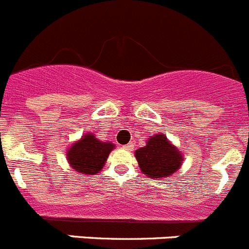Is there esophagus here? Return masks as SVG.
I'll return each mask as SVG.
<instances>
[{
    "label": "esophagus",
    "mask_w": 249,
    "mask_h": 249,
    "mask_svg": "<svg viewBox=\"0 0 249 249\" xmlns=\"http://www.w3.org/2000/svg\"><path fill=\"white\" fill-rule=\"evenodd\" d=\"M123 148L124 149H127V151H133V148H135V143H128V144H126V146H123Z\"/></svg>",
    "instance_id": "esophagus-1"
}]
</instances>
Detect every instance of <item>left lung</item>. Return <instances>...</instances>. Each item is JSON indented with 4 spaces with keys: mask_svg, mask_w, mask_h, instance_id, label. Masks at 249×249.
Here are the masks:
<instances>
[{
    "mask_svg": "<svg viewBox=\"0 0 249 249\" xmlns=\"http://www.w3.org/2000/svg\"><path fill=\"white\" fill-rule=\"evenodd\" d=\"M136 158L143 175L151 178L168 177L182 163L181 152L160 133L149 138L147 146L137 149Z\"/></svg>",
    "mask_w": 249,
    "mask_h": 249,
    "instance_id": "1",
    "label": "left lung"
}]
</instances>
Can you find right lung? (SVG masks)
<instances>
[{"label":"right lung","mask_w":249,"mask_h":249,"mask_svg":"<svg viewBox=\"0 0 249 249\" xmlns=\"http://www.w3.org/2000/svg\"><path fill=\"white\" fill-rule=\"evenodd\" d=\"M114 144L101 142L93 135H85L70 148L67 160L77 172L96 175L101 171Z\"/></svg>","instance_id":"1"}]
</instances>
